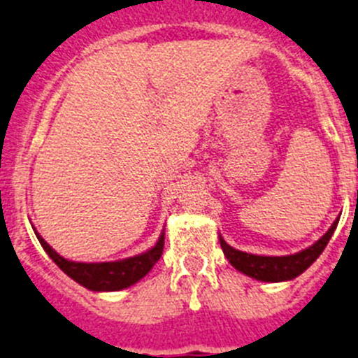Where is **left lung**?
<instances>
[{
  "mask_svg": "<svg viewBox=\"0 0 358 358\" xmlns=\"http://www.w3.org/2000/svg\"><path fill=\"white\" fill-rule=\"evenodd\" d=\"M337 224H339V220H335L330 229L314 245H310L305 251L296 252V255L290 256L249 255V252L238 251V249H233L231 245H227L222 236H220V245H222V251L227 260H229V264L235 268H238L240 273L248 274V276L255 278V280L276 283V281L292 280V278L305 273L306 268L317 260L319 255L324 251L327 243L330 242L331 235H334Z\"/></svg>",
  "mask_w": 358,
  "mask_h": 358,
  "instance_id": "1",
  "label": "left lung"
}]
</instances>
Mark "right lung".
I'll list each match as a JSON object with an SVG mask.
<instances>
[{"label": "right lung", "mask_w": 358, "mask_h": 358, "mask_svg": "<svg viewBox=\"0 0 358 358\" xmlns=\"http://www.w3.org/2000/svg\"><path fill=\"white\" fill-rule=\"evenodd\" d=\"M37 235V233H36ZM37 240L41 242L43 249L48 252V256L62 268L69 278L80 283L85 289L94 290V292H107V290H122L127 287L134 285L136 281L147 276L157 260L163 255L164 235L161 233L159 240L152 249L138 256H132L127 260L120 262H102V264H82V262H69L57 255L48 243L44 242L43 236L37 235Z\"/></svg>", "instance_id": "add662e5"}]
</instances>
